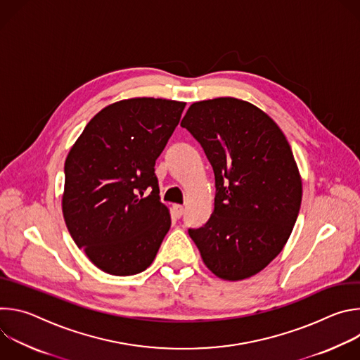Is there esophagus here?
<instances>
[{
  "instance_id": "esophagus-1",
  "label": "esophagus",
  "mask_w": 360,
  "mask_h": 360,
  "mask_svg": "<svg viewBox=\"0 0 360 360\" xmlns=\"http://www.w3.org/2000/svg\"><path fill=\"white\" fill-rule=\"evenodd\" d=\"M174 212H175V215L178 218L182 217L184 215V207H182V205H174Z\"/></svg>"
}]
</instances>
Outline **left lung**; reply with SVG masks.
<instances>
[{
	"label": "left lung",
	"mask_w": 360,
	"mask_h": 360,
	"mask_svg": "<svg viewBox=\"0 0 360 360\" xmlns=\"http://www.w3.org/2000/svg\"><path fill=\"white\" fill-rule=\"evenodd\" d=\"M181 127L203 148L217 188L211 218L188 233L218 278L253 276L283 249L300 210L292 149L264 111L231 96L193 102Z\"/></svg>",
	"instance_id": "obj_1"
}]
</instances>
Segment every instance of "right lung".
<instances>
[{
    "instance_id": "obj_1",
    "label": "right lung",
    "mask_w": 360,
    "mask_h": 360,
    "mask_svg": "<svg viewBox=\"0 0 360 360\" xmlns=\"http://www.w3.org/2000/svg\"><path fill=\"white\" fill-rule=\"evenodd\" d=\"M185 102L132 98L99 111L71 148L64 172L67 228L89 261L129 276L155 259L171 228L155 161L179 124Z\"/></svg>"
}]
</instances>
